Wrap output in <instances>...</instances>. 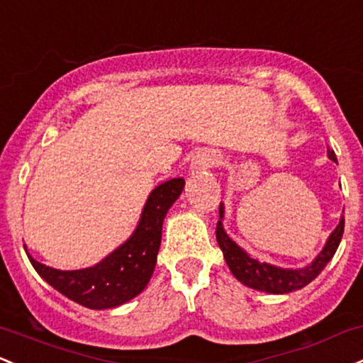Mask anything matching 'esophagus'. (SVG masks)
<instances>
[{"mask_svg":"<svg viewBox=\"0 0 363 363\" xmlns=\"http://www.w3.org/2000/svg\"><path fill=\"white\" fill-rule=\"evenodd\" d=\"M218 162H220V157H218L217 153H213V151L210 150H203L194 157L193 165L194 169H205V167L218 165Z\"/></svg>","mask_w":363,"mask_h":363,"instance_id":"34e87169","label":"esophagus"}]
</instances>
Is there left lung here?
<instances>
[{"instance_id":"left-lung-1","label":"left lung","mask_w":363,"mask_h":363,"mask_svg":"<svg viewBox=\"0 0 363 363\" xmlns=\"http://www.w3.org/2000/svg\"><path fill=\"white\" fill-rule=\"evenodd\" d=\"M329 158L333 162H336V155L333 150H328ZM218 213L224 215V206H218ZM345 230V217H341L340 225L333 230V234L329 236L328 242H325L324 250L318 253V257L305 269H281V267L265 264V262L257 260V258L250 257L245 250H241L229 236L225 234L224 227H222V220L217 222V242L220 246L224 258L229 265L230 272L234 274V277L238 281H241L242 284L248 286V288L258 289V291L265 293H274V294H284L296 291V289L305 288L308 282H312L318 274L324 270V267L329 264L330 258L336 253L337 246H340L341 238H343Z\"/></svg>"}]
</instances>
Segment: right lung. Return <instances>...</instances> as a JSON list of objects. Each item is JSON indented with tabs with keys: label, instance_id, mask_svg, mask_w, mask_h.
Segmentation results:
<instances>
[{
	"label": "right lung",
	"instance_id": "1",
	"mask_svg": "<svg viewBox=\"0 0 363 363\" xmlns=\"http://www.w3.org/2000/svg\"><path fill=\"white\" fill-rule=\"evenodd\" d=\"M184 188V179H170L151 191L141 220L133 236L121 248L94 267L58 270L34 260L30 264L50 286L75 303L93 310L113 308L138 296L150 282L162 241L167 212Z\"/></svg>",
	"mask_w": 363,
	"mask_h": 363
}]
</instances>
